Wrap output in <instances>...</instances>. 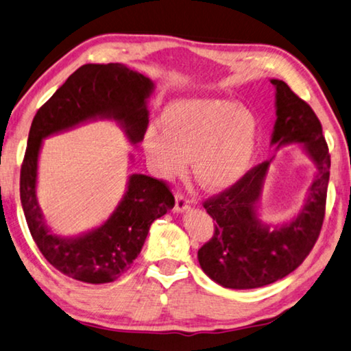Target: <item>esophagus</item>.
<instances>
[{"mask_svg":"<svg viewBox=\"0 0 351 351\" xmlns=\"http://www.w3.org/2000/svg\"><path fill=\"white\" fill-rule=\"evenodd\" d=\"M189 208H191V202H189L183 194H177L176 195V208H174V210L177 213H185V211L189 210Z\"/></svg>","mask_w":351,"mask_h":351,"instance_id":"esophagus-1","label":"esophagus"}]
</instances>
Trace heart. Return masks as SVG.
<instances>
[{
    "label": "heart",
    "mask_w": 351,
    "mask_h": 351,
    "mask_svg": "<svg viewBox=\"0 0 351 351\" xmlns=\"http://www.w3.org/2000/svg\"><path fill=\"white\" fill-rule=\"evenodd\" d=\"M162 129L149 126L145 156L154 174L171 180L186 160L208 191H222L242 179L253 157L257 120L253 110L225 98H183L166 106Z\"/></svg>",
    "instance_id": "1"
}]
</instances>
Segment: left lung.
I'll return each instance as SVG.
<instances>
[{"instance_id":"8db88e82","label":"left lung","mask_w":351,"mask_h":351,"mask_svg":"<svg viewBox=\"0 0 351 351\" xmlns=\"http://www.w3.org/2000/svg\"><path fill=\"white\" fill-rule=\"evenodd\" d=\"M276 89V123L271 145H302L316 166L305 204L290 222L271 225L259 213L262 188L271 160L248 171L228 191L205 202L216 220L210 242L199 250L202 269L216 284L232 290H251L273 284L293 273L319 237L325 216L330 179V154L321 121L313 109L282 80H269Z\"/></svg>"}]
</instances>
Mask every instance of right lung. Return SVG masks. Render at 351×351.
I'll list each match as a JSON object with an SVG mask.
<instances>
[{"mask_svg":"<svg viewBox=\"0 0 351 351\" xmlns=\"http://www.w3.org/2000/svg\"><path fill=\"white\" fill-rule=\"evenodd\" d=\"M152 92V80L125 64H84L34 117L20 176L23 211L41 254L72 279L86 284L119 279L137 259L154 220L172 210L176 202L162 180L131 174L120 204L100 226L72 237L55 234L36 197L43 140L89 121L114 120L137 145L149 123L147 98Z\"/></svg>","mask_w":351,"mask_h":351,"instance_id":"1","label":"right lung"}]
</instances>
